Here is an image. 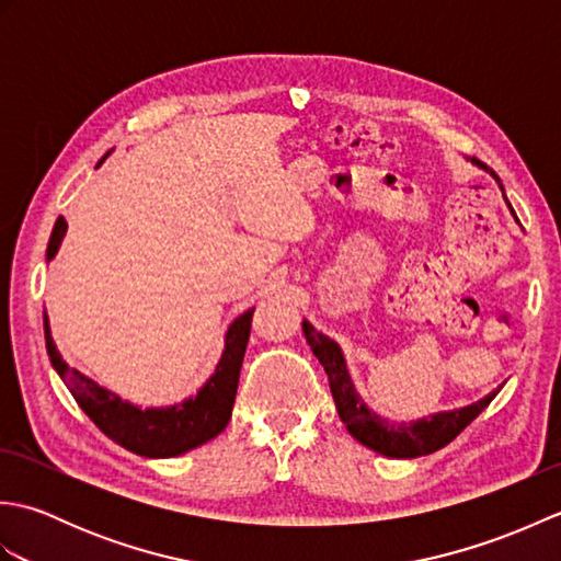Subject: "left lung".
Masks as SVG:
<instances>
[{"instance_id": "1", "label": "left lung", "mask_w": 561, "mask_h": 561, "mask_svg": "<svg viewBox=\"0 0 561 561\" xmlns=\"http://www.w3.org/2000/svg\"><path fill=\"white\" fill-rule=\"evenodd\" d=\"M490 173L494 175V171ZM499 187H502V183H499ZM304 335H306V342L311 344L313 354L318 356V362L325 368L332 400L337 404L340 420L344 422V426H347V432L359 440V444L380 453V456H388V458L428 456V453L448 446L450 440L456 438L462 428L496 398V390H492L490 396L468 404V408L422 416V420L416 422H390L386 416H380L374 410L366 408V402L362 400V396L356 392L352 383V376L347 371V364H344V354L340 350V344L335 340H330L328 335H323V332H318L311 323H308V320H304Z\"/></svg>"}]
</instances>
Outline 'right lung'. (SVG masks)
I'll use <instances>...</instances> for the list:
<instances>
[{
    "mask_svg": "<svg viewBox=\"0 0 561 561\" xmlns=\"http://www.w3.org/2000/svg\"><path fill=\"white\" fill-rule=\"evenodd\" d=\"M105 157H108V153H105ZM65 233L67 221L65 217H59L55 221L50 243H47V260L55 257ZM253 311L255 308H250L243 316H238L229 325V330H226L221 359L207 383L197 390V396L171 404V408L141 410L137 404L115 396V392L101 388L96 380L83 376L77 368H69L55 347L50 325H47V316L43 313L45 347L55 371L65 380V386L79 402V408L89 414V420L96 424L105 436L113 438L115 444H121L123 448L137 453V456L173 458L207 444V440L219 436L226 424H229L238 390V376H241L245 344L250 337V318H253Z\"/></svg>",
    "mask_w": 561,
    "mask_h": 561,
    "instance_id": "1",
    "label": "right lung"
}]
</instances>
